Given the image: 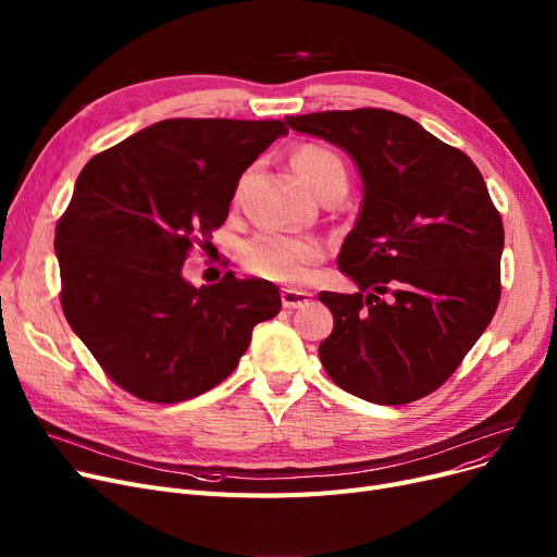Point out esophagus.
I'll list each match as a JSON object with an SVG mask.
<instances>
[{"label":"esophagus","instance_id":"esophagus-1","mask_svg":"<svg viewBox=\"0 0 557 557\" xmlns=\"http://www.w3.org/2000/svg\"><path fill=\"white\" fill-rule=\"evenodd\" d=\"M309 302V294L307 290H298V288H282V305L286 309H300Z\"/></svg>","mask_w":557,"mask_h":557}]
</instances>
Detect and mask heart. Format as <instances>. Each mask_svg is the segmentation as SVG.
<instances>
[{
  "label": "heart",
  "mask_w": 557,
  "mask_h": 557,
  "mask_svg": "<svg viewBox=\"0 0 557 557\" xmlns=\"http://www.w3.org/2000/svg\"><path fill=\"white\" fill-rule=\"evenodd\" d=\"M294 169L315 196H323L334 185H347L343 160L325 146H302L294 156ZM244 257L252 273L284 284H298L309 277L313 263L323 257V248L311 237L267 230L246 242Z\"/></svg>",
  "instance_id": "obj_1"
}]
</instances>
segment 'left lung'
I'll return each instance as SVG.
<instances>
[{
    "instance_id": "obj_1",
    "label": "left lung",
    "mask_w": 557,
    "mask_h": 557,
    "mask_svg": "<svg viewBox=\"0 0 557 557\" xmlns=\"http://www.w3.org/2000/svg\"><path fill=\"white\" fill-rule=\"evenodd\" d=\"M355 160L359 219L338 269L357 294L323 290L334 315L318 357L332 382L372 404H408L443 386L502 298L504 223L476 164L391 110L286 116Z\"/></svg>"
}]
</instances>
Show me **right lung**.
<instances>
[{
  "instance_id": "right-lung-1",
  "label": "right lung",
  "mask_w": 557,
  "mask_h": 557,
  "mask_svg": "<svg viewBox=\"0 0 557 557\" xmlns=\"http://www.w3.org/2000/svg\"><path fill=\"white\" fill-rule=\"evenodd\" d=\"M286 126L164 120L87 162L55 225L61 305L116 386L175 404L219 386L252 327L280 313L269 280L196 288L183 263L227 219L242 173Z\"/></svg>"
}]
</instances>
